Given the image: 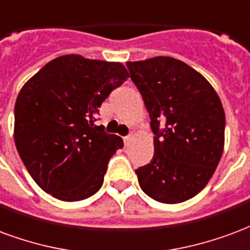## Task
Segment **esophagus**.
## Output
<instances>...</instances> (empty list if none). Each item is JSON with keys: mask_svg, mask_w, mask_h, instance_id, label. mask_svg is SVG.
Returning <instances> with one entry per match:
<instances>
[{"mask_svg": "<svg viewBox=\"0 0 250 250\" xmlns=\"http://www.w3.org/2000/svg\"><path fill=\"white\" fill-rule=\"evenodd\" d=\"M130 140H132V134H129V136H126V137H124V143H125V145H127Z\"/></svg>", "mask_w": 250, "mask_h": 250, "instance_id": "1", "label": "esophagus"}]
</instances>
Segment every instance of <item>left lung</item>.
<instances>
[{"instance_id":"obj_1","label":"left lung","mask_w":250,"mask_h":250,"mask_svg":"<svg viewBox=\"0 0 250 250\" xmlns=\"http://www.w3.org/2000/svg\"><path fill=\"white\" fill-rule=\"evenodd\" d=\"M126 66L154 133V156L136 170L138 184L158 202L187 201L207 187L221 160V100L201 73L176 58L158 56Z\"/></svg>"}]
</instances>
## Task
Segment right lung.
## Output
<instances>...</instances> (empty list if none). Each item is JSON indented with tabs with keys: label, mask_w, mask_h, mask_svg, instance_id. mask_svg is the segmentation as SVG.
<instances>
[{
	"label": "right lung",
	"mask_w": 250,
	"mask_h": 250,
	"mask_svg": "<svg viewBox=\"0 0 250 250\" xmlns=\"http://www.w3.org/2000/svg\"><path fill=\"white\" fill-rule=\"evenodd\" d=\"M129 77L121 62L66 54L38 70L18 93L14 143L29 174L61 201H81L103 187L123 138L94 125L98 107Z\"/></svg>",
	"instance_id": "obj_1"
}]
</instances>
